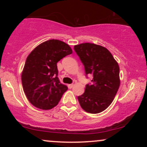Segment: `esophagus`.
Wrapping results in <instances>:
<instances>
[{
  "instance_id": "1",
  "label": "esophagus",
  "mask_w": 147,
  "mask_h": 147,
  "mask_svg": "<svg viewBox=\"0 0 147 147\" xmlns=\"http://www.w3.org/2000/svg\"><path fill=\"white\" fill-rule=\"evenodd\" d=\"M73 86H74L73 84H68V87L69 88H72Z\"/></svg>"
}]
</instances>
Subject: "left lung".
Instances as JSON below:
<instances>
[{
	"mask_svg": "<svg viewBox=\"0 0 147 147\" xmlns=\"http://www.w3.org/2000/svg\"><path fill=\"white\" fill-rule=\"evenodd\" d=\"M74 50L84 64L86 75L93 77L92 84H87L84 93L78 96L79 104L87 113L102 112L111 105L119 89V65L109 50L101 45L81 43Z\"/></svg>",
	"mask_w": 147,
	"mask_h": 147,
	"instance_id": "1",
	"label": "left lung"
}]
</instances>
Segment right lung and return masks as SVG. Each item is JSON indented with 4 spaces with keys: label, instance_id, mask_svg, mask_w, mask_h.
<instances>
[{
    "label": "right lung",
    "instance_id": "obj_1",
    "mask_svg": "<svg viewBox=\"0 0 147 147\" xmlns=\"http://www.w3.org/2000/svg\"><path fill=\"white\" fill-rule=\"evenodd\" d=\"M72 53L68 44L51 39L36 46L27 57L22 85L27 98L35 107L49 110L59 102L68 87L60 83L57 63Z\"/></svg>",
    "mask_w": 147,
    "mask_h": 147
}]
</instances>
